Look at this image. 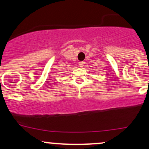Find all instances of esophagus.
Wrapping results in <instances>:
<instances>
[{
    "instance_id": "1",
    "label": "esophagus",
    "mask_w": 149,
    "mask_h": 149,
    "mask_svg": "<svg viewBox=\"0 0 149 149\" xmlns=\"http://www.w3.org/2000/svg\"><path fill=\"white\" fill-rule=\"evenodd\" d=\"M84 65H85V62L84 61H81L79 63V67H81V68H83Z\"/></svg>"
}]
</instances>
